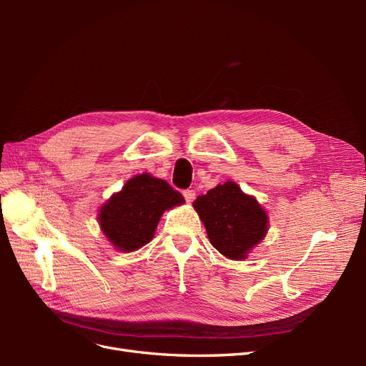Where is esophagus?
<instances>
[{
    "label": "esophagus",
    "instance_id": "esophagus-1",
    "mask_svg": "<svg viewBox=\"0 0 366 366\" xmlns=\"http://www.w3.org/2000/svg\"><path fill=\"white\" fill-rule=\"evenodd\" d=\"M183 197H184V200H186L187 203H192V202H194V198H195V192H194L192 189L183 191Z\"/></svg>",
    "mask_w": 366,
    "mask_h": 366
}]
</instances>
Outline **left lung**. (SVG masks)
<instances>
[{"mask_svg":"<svg viewBox=\"0 0 366 366\" xmlns=\"http://www.w3.org/2000/svg\"><path fill=\"white\" fill-rule=\"evenodd\" d=\"M194 209L203 221L207 238L229 259L244 261L269 232V215L253 195L235 182L217 184L198 195Z\"/></svg>","mask_w":366,"mask_h":366,"instance_id":"left-lung-1","label":"left lung"}]
</instances>
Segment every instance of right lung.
Here are the masks:
<instances>
[{
	"mask_svg": "<svg viewBox=\"0 0 366 366\" xmlns=\"http://www.w3.org/2000/svg\"><path fill=\"white\" fill-rule=\"evenodd\" d=\"M184 198L148 172L134 175L101 206L99 226L119 252H134L154 238L164 210L182 206Z\"/></svg>",
	"mask_w": 366,
	"mask_h": 366,
	"instance_id": "add662e5",
	"label": "right lung"
}]
</instances>
